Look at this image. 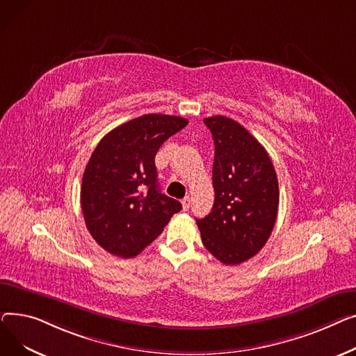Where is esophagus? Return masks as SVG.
Segmentation results:
<instances>
[{"mask_svg": "<svg viewBox=\"0 0 356 356\" xmlns=\"http://www.w3.org/2000/svg\"><path fill=\"white\" fill-rule=\"evenodd\" d=\"M190 205H191L190 197H185V198L182 200V210H184V211H188V210H190Z\"/></svg>", "mask_w": 356, "mask_h": 356, "instance_id": "34e87169", "label": "esophagus"}]
</instances>
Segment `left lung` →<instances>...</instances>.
<instances>
[{"instance_id":"8db88e82","label":"left lung","mask_w":356,"mask_h":356,"mask_svg":"<svg viewBox=\"0 0 356 356\" xmlns=\"http://www.w3.org/2000/svg\"><path fill=\"white\" fill-rule=\"evenodd\" d=\"M216 152L211 213L197 220L205 248L227 266L257 254L277 218L279 182L264 146L225 116L205 118Z\"/></svg>"}]
</instances>
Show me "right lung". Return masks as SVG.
I'll return each mask as SVG.
<instances>
[{
    "label": "right lung",
    "instance_id": "add662e5",
    "mask_svg": "<svg viewBox=\"0 0 356 356\" xmlns=\"http://www.w3.org/2000/svg\"><path fill=\"white\" fill-rule=\"evenodd\" d=\"M188 124L179 116L149 113L104 135L81 179L80 204L96 243L118 257H134L181 211V202L159 191L155 155Z\"/></svg>",
    "mask_w": 356,
    "mask_h": 356
}]
</instances>
